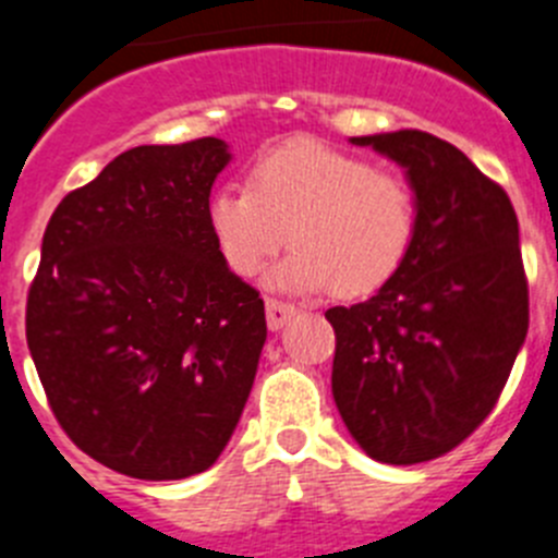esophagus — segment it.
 Listing matches in <instances>:
<instances>
[{
	"label": "esophagus",
	"mask_w": 558,
	"mask_h": 558,
	"mask_svg": "<svg viewBox=\"0 0 558 558\" xmlns=\"http://www.w3.org/2000/svg\"><path fill=\"white\" fill-rule=\"evenodd\" d=\"M294 314H298V311H294V305L283 303V300H267V325H269V330H280Z\"/></svg>",
	"instance_id": "34e87169"
}]
</instances>
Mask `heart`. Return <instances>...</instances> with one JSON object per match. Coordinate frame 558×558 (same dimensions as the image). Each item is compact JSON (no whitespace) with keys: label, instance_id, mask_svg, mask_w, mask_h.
<instances>
[{"label":"heart","instance_id":"b5f03b06","mask_svg":"<svg viewBox=\"0 0 558 558\" xmlns=\"http://www.w3.org/2000/svg\"><path fill=\"white\" fill-rule=\"evenodd\" d=\"M414 189L373 160L323 142L283 144L250 169V189L225 185L208 203L219 255L255 278L289 242L294 253L269 275L280 291L369 298L398 278L416 242Z\"/></svg>","mask_w":558,"mask_h":558}]
</instances>
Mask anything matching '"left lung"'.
I'll return each instance as SVG.
<instances>
[{"label": "left lung", "mask_w": 558, "mask_h": 558, "mask_svg": "<svg viewBox=\"0 0 558 558\" xmlns=\"http://www.w3.org/2000/svg\"><path fill=\"white\" fill-rule=\"evenodd\" d=\"M414 189L405 267L336 330L333 400L369 459L420 464L448 453L498 403L529 333V283L511 199L453 144L423 130L350 138Z\"/></svg>", "instance_id": "1"}]
</instances>
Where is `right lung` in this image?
<instances>
[{
    "label": "right lung",
    "mask_w": 558,
    "mask_h": 558,
    "mask_svg": "<svg viewBox=\"0 0 558 558\" xmlns=\"http://www.w3.org/2000/svg\"><path fill=\"white\" fill-rule=\"evenodd\" d=\"M222 138L144 144L54 208L27 348L60 428L144 481L205 473L233 436L267 341L264 300L208 228Z\"/></svg>",
    "instance_id": "1"
}]
</instances>
